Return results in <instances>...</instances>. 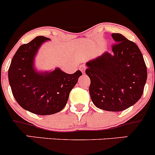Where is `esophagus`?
Masks as SVG:
<instances>
[{"instance_id": "obj_1", "label": "esophagus", "mask_w": 155, "mask_h": 155, "mask_svg": "<svg viewBox=\"0 0 155 155\" xmlns=\"http://www.w3.org/2000/svg\"><path fill=\"white\" fill-rule=\"evenodd\" d=\"M79 68H80V70L82 72V73H84L85 71V69H86V66L85 64H82L79 67Z\"/></svg>"}]
</instances>
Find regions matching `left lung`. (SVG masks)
Wrapping results in <instances>:
<instances>
[{
    "instance_id": "1",
    "label": "left lung",
    "mask_w": 155,
    "mask_h": 155,
    "mask_svg": "<svg viewBox=\"0 0 155 155\" xmlns=\"http://www.w3.org/2000/svg\"><path fill=\"white\" fill-rule=\"evenodd\" d=\"M112 52L86 64L91 79L89 93L99 109L111 112L124 110L142 97L147 79V68L137 45L121 34H112Z\"/></svg>"
}]
</instances>
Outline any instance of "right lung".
I'll list each match as a JSON object with an SVG mask.
<instances>
[{
  "label": "right lung",
  "instance_id": "add662e5",
  "mask_svg": "<svg viewBox=\"0 0 155 155\" xmlns=\"http://www.w3.org/2000/svg\"><path fill=\"white\" fill-rule=\"evenodd\" d=\"M49 40L39 36L18 48L11 61L8 78L15 101L23 109L40 115L60 112L69 95L82 74L77 70L68 74L59 68L52 72L38 73L34 59L43 43Z\"/></svg>",
  "mask_w": 155,
  "mask_h": 155
}]
</instances>
